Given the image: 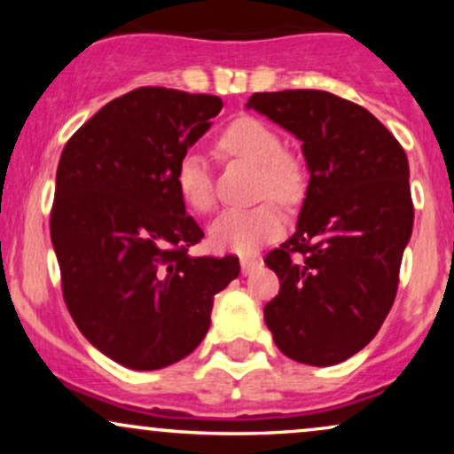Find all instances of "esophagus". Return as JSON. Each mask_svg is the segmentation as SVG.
I'll use <instances>...</instances> for the list:
<instances>
[{"mask_svg":"<svg viewBox=\"0 0 454 454\" xmlns=\"http://www.w3.org/2000/svg\"><path fill=\"white\" fill-rule=\"evenodd\" d=\"M260 258H252V256H243L241 258V270H243V275H249V273H254V270H256L258 267H260Z\"/></svg>","mask_w":454,"mask_h":454,"instance_id":"esophagus-1","label":"esophagus"}]
</instances>
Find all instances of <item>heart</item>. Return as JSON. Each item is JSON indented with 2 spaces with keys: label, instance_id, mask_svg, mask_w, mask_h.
I'll return each instance as SVG.
<instances>
[{
  "label": "heart",
  "instance_id": "1",
  "mask_svg": "<svg viewBox=\"0 0 454 454\" xmlns=\"http://www.w3.org/2000/svg\"><path fill=\"white\" fill-rule=\"evenodd\" d=\"M231 158L243 160L258 168V196L278 198L284 205H296L305 194L307 173L303 161L281 149V138L269 123L256 117H239L228 123L217 140ZM176 190L192 211L213 209L211 175L200 153H185L176 166ZM284 232V213L273 200L252 209L222 213L211 226V243L220 252L252 254Z\"/></svg>",
  "mask_w": 454,
  "mask_h": 454
}]
</instances>
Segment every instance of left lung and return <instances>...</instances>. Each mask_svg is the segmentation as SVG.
I'll return each instance as SVG.
<instances>
[{
  "label": "left lung",
  "instance_id": "left-lung-1",
  "mask_svg": "<svg viewBox=\"0 0 454 454\" xmlns=\"http://www.w3.org/2000/svg\"><path fill=\"white\" fill-rule=\"evenodd\" d=\"M247 108L301 140L309 185L296 232L264 262V322L286 356L326 367L363 350L395 303L414 226L410 166L367 108L317 90L254 93Z\"/></svg>",
  "mask_w": 454,
  "mask_h": 454
}]
</instances>
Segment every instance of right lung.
I'll use <instances>...</instances> for the list:
<instances>
[{"mask_svg":"<svg viewBox=\"0 0 454 454\" xmlns=\"http://www.w3.org/2000/svg\"><path fill=\"white\" fill-rule=\"evenodd\" d=\"M207 93L138 87L66 143L51 241L72 320L123 367H168L205 340L237 256H198L205 237L176 190V166L222 111Z\"/></svg>","mask_w":454,"mask_h":454,"instance_id":"add662e5","label":"right lung"}]
</instances>
